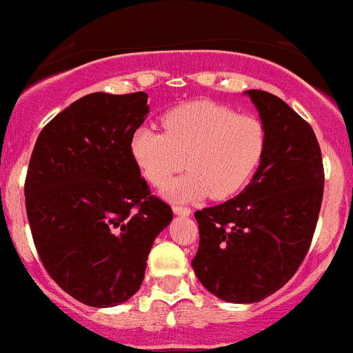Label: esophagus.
<instances>
[{
	"mask_svg": "<svg viewBox=\"0 0 353 353\" xmlns=\"http://www.w3.org/2000/svg\"><path fill=\"white\" fill-rule=\"evenodd\" d=\"M173 212L176 215H191V208L182 207V205H173Z\"/></svg>",
	"mask_w": 353,
	"mask_h": 353,
	"instance_id": "34e87169",
	"label": "esophagus"
}]
</instances>
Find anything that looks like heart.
<instances>
[{
    "instance_id": "heart-1",
    "label": "heart",
    "mask_w": 353,
    "mask_h": 353,
    "mask_svg": "<svg viewBox=\"0 0 353 353\" xmlns=\"http://www.w3.org/2000/svg\"><path fill=\"white\" fill-rule=\"evenodd\" d=\"M164 134L139 127L130 155L146 182L164 187L187 164L189 173L171 183L173 199H226L248 185L267 148L263 121L214 101H192L162 117Z\"/></svg>"
}]
</instances>
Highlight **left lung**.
Segmentation results:
<instances>
[{"label": "left lung", "instance_id": "left-lung-1", "mask_svg": "<svg viewBox=\"0 0 353 353\" xmlns=\"http://www.w3.org/2000/svg\"><path fill=\"white\" fill-rule=\"evenodd\" d=\"M248 95L260 111L267 148L251 183L235 198L194 214L199 245L192 269L226 302L269 297L310 251L323 198V162L313 129L279 97Z\"/></svg>", "mask_w": 353, "mask_h": 353}]
</instances>
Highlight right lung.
<instances>
[{"label":"right lung","instance_id":"1","mask_svg":"<svg viewBox=\"0 0 353 353\" xmlns=\"http://www.w3.org/2000/svg\"><path fill=\"white\" fill-rule=\"evenodd\" d=\"M146 97H81L43 127L28 166L26 214L40 261L56 285L92 307L138 292L155 236L173 219L130 155Z\"/></svg>","mask_w":353,"mask_h":353}]
</instances>
